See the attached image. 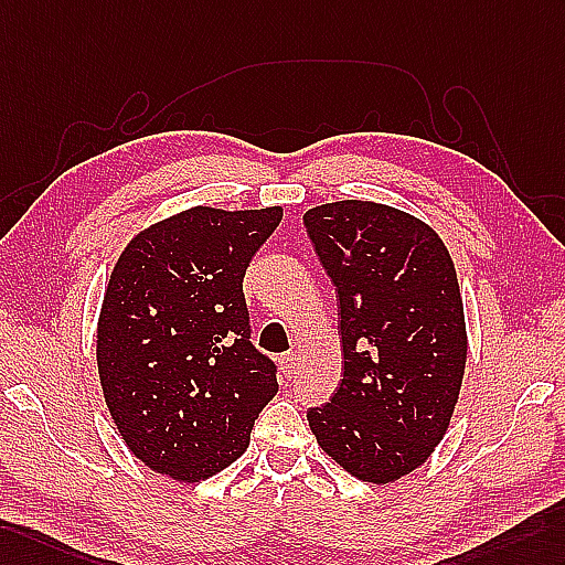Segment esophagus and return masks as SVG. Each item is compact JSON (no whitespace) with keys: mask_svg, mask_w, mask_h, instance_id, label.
I'll list each match as a JSON object with an SVG mask.
<instances>
[{"mask_svg":"<svg viewBox=\"0 0 565 565\" xmlns=\"http://www.w3.org/2000/svg\"><path fill=\"white\" fill-rule=\"evenodd\" d=\"M280 369H282V374H285L287 379H292L295 371H297V354H292V352L282 354V356H280Z\"/></svg>","mask_w":565,"mask_h":565,"instance_id":"34e87169","label":"esophagus"}]
</instances>
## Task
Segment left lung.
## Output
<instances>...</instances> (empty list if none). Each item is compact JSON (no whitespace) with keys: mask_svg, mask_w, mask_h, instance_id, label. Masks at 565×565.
<instances>
[{"mask_svg":"<svg viewBox=\"0 0 565 565\" xmlns=\"http://www.w3.org/2000/svg\"><path fill=\"white\" fill-rule=\"evenodd\" d=\"M305 225L340 297L345 371L311 407L316 441L371 484L417 470L458 405L467 328L456 264L419 217L374 201H335Z\"/></svg>","mask_w":565,"mask_h":565,"instance_id":"obj_1","label":"left lung"}]
</instances>
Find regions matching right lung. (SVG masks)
I'll use <instances>...</instances> for the list:
<instances>
[{"mask_svg": "<svg viewBox=\"0 0 565 565\" xmlns=\"http://www.w3.org/2000/svg\"><path fill=\"white\" fill-rule=\"evenodd\" d=\"M280 220V205H194L119 254L95 356L124 444L153 472L196 484L225 470L278 393L275 364L249 342L242 280Z\"/></svg>", "mask_w": 565, "mask_h": 565, "instance_id": "1", "label": "right lung"}]
</instances>
